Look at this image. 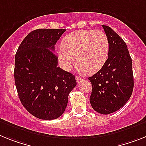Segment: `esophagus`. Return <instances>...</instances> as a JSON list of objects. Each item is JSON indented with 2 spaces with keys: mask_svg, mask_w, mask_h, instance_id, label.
<instances>
[{
  "mask_svg": "<svg viewBox=\"0 0 146 146\" xmlns=\"http://www.w3.org/2000/svg\"><path fill=\"white\" fill-rule=\"evenodd\" d=\"M76 80L77 82H82V79L79 76H76Z\"/></svg>",
  "mask_w": 146,
  "mask_h": 146,
  "instance_id": "34e87169",
  "label": "esophagus"
}]
</instances>
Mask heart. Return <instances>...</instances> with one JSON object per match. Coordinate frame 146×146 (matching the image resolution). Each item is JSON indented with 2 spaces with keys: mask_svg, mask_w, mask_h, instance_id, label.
<instances>
[{
  "mask_svg": "<svg viewBox=\"0 0 146 146\" xmlns=\"http://www.w3.org/2000/svg\"><path fill=\"white\" fill-rule=\"evenodd\" d=\"M107 35L101 30L80 29L63 38L58 52L59 61L66 70H70L76 56L81 73H95L102 67L109 53Z\"/></svg>",
  "mask_w": 146,
  "mask_h": 146,
  "instance_id": "b5f03b06",
  "label": "heart"
}]
</instances>
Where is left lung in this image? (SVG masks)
<instances>
[{
  "label": "left lung",
  "instance_id": "8db88e82",
  "mask_svg": "<svg viewBox=\"0 0 146 146\" xmlns=\"http://www.w3.org/2000/svg\"><path fill=\"white\" fill-rule=\"evenodd\" d=\"M102 27L109 41L108 57L101 69L88 78L92 84L90 102L96 112L109 114L128 101L133 91V76L125 42L108 26Z\"/></svg>",
  "mask_w": 146,
  "mask_h": 146
}]
</instances>
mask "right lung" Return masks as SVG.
Returning a JSON list of instances; mask_svg holds the SVG:
<instances>
[{"mask_svg":"<svg viewBox=\"0 0 146 146\" xmlns=\"http://www.w3.org/2000/svg\"><path fill=\"white\" fill-rule=\"evenodd\" d=\"M64 29H38L21 43L15 58L14 77L23 106L41 119H57L64 112L75 76L57 67L55 45Z\"/></svg>","mask_w":146,"mask_h":146,"instance_id":"obj_1","label":"right lung"}]
</instances>
